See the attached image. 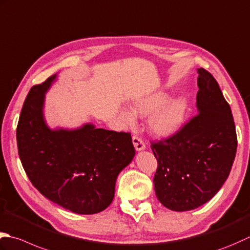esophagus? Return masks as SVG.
I'll return each instance as SVG.
<instances>
[{"label":"esophagus","mask_w":250,"mask_h":250,"mask_svg":"<svg viewBox=\"0 0 250 250\" xmlns=\"http://www.w3.org/2000/svg\"><path fill=\"white\" fill-rule=\"evenodd\" d=\"M132 142H133V145L135 149L140 151V150H143L145 148V143L143 142V140H142L140 136H136V135H133V138H132Z\"/></svg>","instance_id":"obj_1"}]
</instances>
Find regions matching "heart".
Returning a JSON list of instances; mask_svg holds the SVG:
<instances>
[{
  "label": "heart",
  "instance_id": "b5f03b06",
  "mask_svg": "<svg viewBox=\"0 0 250 250\" xmlns=\"http://www.w3.org/2000/svg\"><path fill=\"white\" fill-rule=\"evenodd\" d=\"M133 115H148L154 111L149 119V126L155 134L171 136L182 126L188 111V102L183 97H175L168 101V95L157 93L146 99L135 102L132 106ZM132 114L128 110L122 111V118L131 121Z\"/></svg>",
  "mask_w": 250,
  "mask_h": 250
}]
</instances>
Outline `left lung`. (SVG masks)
I'll return each instance as SVG.
<instances>
[{"label":"left lung","instance_id":"8db88e82","mask_svg":"<svg viewBox=\"0 0 250 250\" xmlns=\"http://www.w3.org/2000/svg\"><path fill=\"white\" fill-rule=\"evenodd\" d=\"M197 72V115L177 133L150 142L158 163L156 196L173 211H188L209 202L226 182L236 155L229 103L211 73L204 68Z\"/></svg>","mask_w":250,"mask_h":250}]
</instances>
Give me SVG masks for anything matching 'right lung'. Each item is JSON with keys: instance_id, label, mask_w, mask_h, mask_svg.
I'll return each mask as SVG.
<instances>
[{"instance_id": "obj_1", "label": "right lung", "mask_w": 250, "mask_h": 250, "mask_svg": "<svg viewBox=\"0 0 250 250\" xmlns=\"http://www.w3.org/2000/svg\"><path fill=\"white\" fill-rule=\"evenodd\" d=\"M56 75L31 87L17 125L19 158L44 197L79 214L101 212L115 196L116 180L135 155L131 134L96 129L51 130L44 97Z\"/></svg>"}]
</instances>
